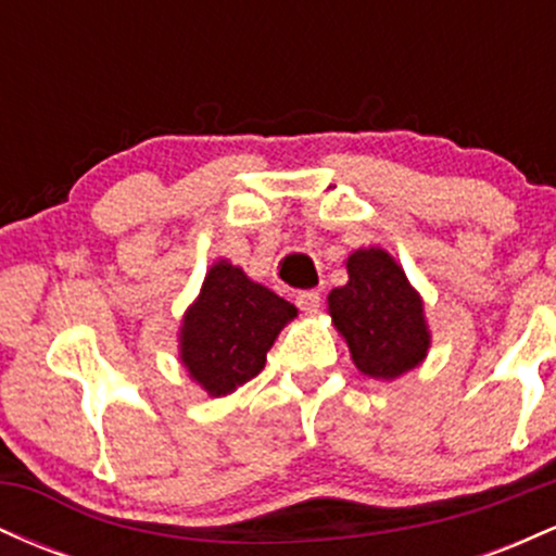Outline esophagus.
<instances>
[{"label": "esophagus", "instance_id": "obj_1", "mask_svg": "<svg viewBox=\"0 0 556 556\" xmlns=\"http://www.w3.org/2000/svg\"><path fill=\"white\" fill-rule=\"evenodd\" d=\"M295 303L303 314L314 316V314H318V308H321V295H318L316 290H303L295 295Z\"/></svg>", "mask_w": 556, "mask_h": 556}]
</instances>
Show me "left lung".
I'll list each match as a JSON object with an SVG mask.
<instances>
[{"label": "left lung", "mask_w": 556, "mask_h": 556, "mask_svg": "<svg viewBox=\"0 0 556 556\" xmlns=\"http://www.w3.org/2000/svg\"><path fill=\"white\" fill-rule=\"evenodd\" d=\"M348 277L327 300L358 371L392 381L424 363L431 348L424 300L397 261L381 248H361L350 253Z\"/></svg>", "instance_id": "8db88e82"}]
</instances>
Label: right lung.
<instances>
[{
  "label": "right lung",
  "instance_id": "obj_1",
  "mask_svg": "<svg viewBox=\"0 0 556 556\" xmlns=\"http://www.w3.org/2000/svg\"><path fill=\"white\" fill-rule=\"evenodd\" d=\"M295 316V305L248 279L240 266L216 261L182 318L185 371L212 397H225L261 374L274 340Z\"/></svg>",
  "mask_w": 556,
  "mask_h": 556
}]
</instances>
